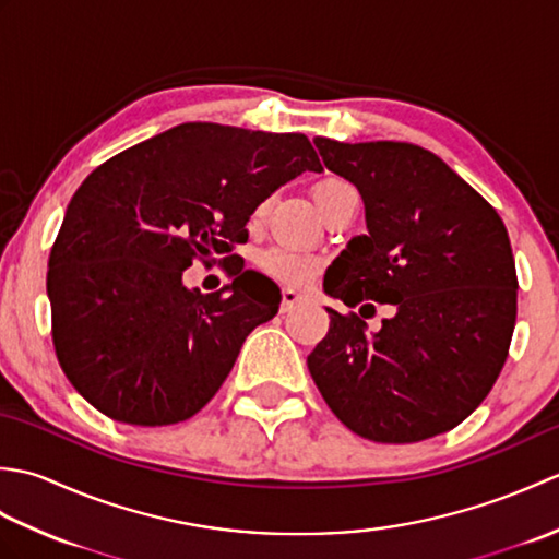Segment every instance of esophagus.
I'll list each match as a JSON object with an SVG mask.
<instances>
[{"label": "esophagus", "mask_w": 559, "mask_h": 559, "mask_svg": "<svg viewBox=\"0 0 559 559\" xmlns=\"http://www.w3.org/2000/svg\"><path fill=\"white\" fill-rule=\"evenodd\" d=\"M305 302V298L302 295L298 293V290H293V288H286L281 293V312H290L293 307H298V305H302Z\"/></svg>", "instance_id": "34e87169"}]
</instances>
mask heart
<instances>
[{"label":"heart","mask_w":559,"mask_h":559,"mask_svg":"<svg viewBox=\"0 0 559 559\" xmlns=\"http://www.w3.org/2000/svg\"><path fill=\"white\" fill-rule=\"evenodd\" d=\"M338 187H348V182L336 180V177H329V180L317 182L312 189L317 206H322L324 199ZM261 216H264V206H259L254 211L257 221ZM259 266L266 273V276L276 278L278 283H286V286H293V288L305 286V283L317 273V261L312 257H305L300 252H293V249H283V247L266 249V252L259 257Z\"/></svg>","instance_id":"obj_1"}]
</instances>
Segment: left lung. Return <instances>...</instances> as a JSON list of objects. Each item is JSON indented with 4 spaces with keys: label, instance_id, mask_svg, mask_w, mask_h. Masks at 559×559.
Returning a JSON list of instances; mask_svg holds the SVG:
<instances>
[{
    "label": "left lung",
    "instance_id": "1",
    "mask_svg": "<svg viewBox=\"0 0 559 559\" xmlns=\"http://www.w3.org/2000/svg\"><path fill=\"white\" fill-rule=\"evenodd\" d=\"M314 146L358 187L367 221V235L329 266L324 290L348 307L394 304L397 314L367 335L358 312L326 310L310 374L355 435L382 444L442 435L480 406L509 355L519 281L504 223L420 146L324 136Z\"/></svg>",
    "mask_w": 559,
    "mask_h": 559
}]
</instances>
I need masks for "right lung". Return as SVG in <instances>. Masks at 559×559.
<instances>
[{"label": "right lung", "instance_id": "add662e5", "mask_svg": "<svg viewBox=\"0 0 559 559\" xmlns=\"http://www.w3.org/2000/svg\"><path fill=\"white\" fill-rule=\"evenodd\" d=\"M305 170V134L187 122L117 153L76 189L50 252L52 343L67 379L112 420H189L230 374L245 338L276 317L281 290L245 259L247 221ZM199 258L234 278L181 286Z\"/></svg>", "mask_w": 559, "mask_h": 559}]
</instances>
